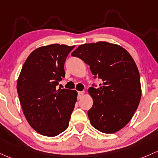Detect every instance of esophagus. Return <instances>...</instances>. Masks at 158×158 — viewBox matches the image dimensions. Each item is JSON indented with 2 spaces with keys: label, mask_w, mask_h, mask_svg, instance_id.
Here are the masks:
<instances>
[{
  "label": "esophagus",
  "mask_w": 158,
  "mask_h": 158,
  "mask_svg": "<svg viewBox=\"0 0 158 158\" xmlns=\"http://www.w3.org/2000/svg\"><path fill=\"white\" fill-rule=\"evenodd\" d=\"M84 91H79L78 96H77V99H78V100H81V99L83 97V96H84Z\"/></svg>",
  "instance_id": "esophagus-1"
}]
</instances>
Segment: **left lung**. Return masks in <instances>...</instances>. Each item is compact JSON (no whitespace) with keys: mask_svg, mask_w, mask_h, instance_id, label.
Instances as JSON below:
<instances>
[{"mask_svg":"<svg viewBox=\"0 0 158 158\" xmlns=\"http://www.w3.org/2000/svg\"><path fill=\"white\" fill-rule=\"evenodd\" d=\"M102 80L98 88L90 87L93 106L87 112L93 127L106 134L119 131L129 123L141 97L140 74L131 55L108 42L85 43L71 53Z\"/></svg>","mask_w":158,"mask_h":158,"instance_id":"obj_1","label":"left lung"}]
</instances>
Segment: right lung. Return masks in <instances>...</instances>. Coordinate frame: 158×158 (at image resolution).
Returning a JSON list of instances; mask_svg holds the SVG:
<instances>
[{
    "instance_id": "obj_1",
    "label": "right lung",
    "mask_w": 158,
    "mask_h": 158,
    "mask_svg": "<svg viewBox=\"0 0 158 158\" xmlns=\"http://www.w3.org/2000/svg\"><path fill=\"white\" fill-rule=\"evenodd\" d=\"M74 47L56 43L37 48L21 69L17 84L21 107L31 127L42 135L54 137L69 125L77 92L56 86L65 75L64 61Z\"/></svg>"
}]
</instances>
